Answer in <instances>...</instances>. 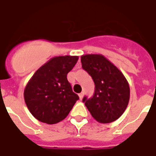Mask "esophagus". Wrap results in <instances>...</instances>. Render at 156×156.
Instances as JSON below:
<instances>
[{"mask_svg":"<svg viewBox=\"0 0 156 156\" xmlns=\"http://www.w3.org/2000/svg\"><path fill=\"white\" fill-rule=\"evenodd\" d=\"M83 95H84V93H83V92L80 93V94H79V95H78V96H79V99H80V100H83Z\"/></svg>","mask_w":156,"mask_h":156,"instance_id":"obj_1","label":"esophagus"}]
</instances>
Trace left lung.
Wrapping results in <instances>:
<instances>
[{"label": "left lung", "mask_w": 156, "mask_h": 156, "mask_svg": "<svg viewBox=\"0 0 156 156\" xmlns=\"http://www.w3.org/2000/svg\"><path fill=\"white\" fill-rule=\"evenodd\" d=\"M82 67L92 78L95 93L84 97L91 116L100 123H111L124 113L129 100V86L126 77L111 61L100 54L81 56Z\"/></svg>", "instance_id": "8db88e82"}]
</instances>
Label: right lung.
Segmentation results:
<instances>
[{
  "mask_svg": "<svg viewBox=\"0 0 156 156\" xmlns=\"http://www.w3.org/2000/svg\"><path fill=\"white\" fill-rule=\"evenodd\" d=\"M78 60L77 56L52 57L29 80L24 90V100L38 121L48 125L58 123L68 116L79 99L67 80V73Z\"/></svg>",
  "mask_w": 156,
  "mask_h": 156,
  "instance_id": "obj_1",
  "label": "right lung"
}]
</instances>
